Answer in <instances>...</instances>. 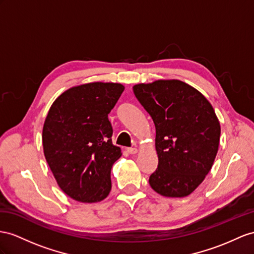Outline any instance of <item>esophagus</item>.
Segmentation results:
<instances>
[{"label":"esophagus","mask_w":254,"mask_h":254,"mask_svg":"<svg viewBox=\"0 0 254 254\" xmlns=\"http://www.w3.org/2000/svg\"><path fill=\"white\" fill-rule=\"evenodd\" d=\"M127 151L129 154H135L136 152H137V149H136V148H127Z\"/></svg>","instance_id":"obj_1"}]
</instances>
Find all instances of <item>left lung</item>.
I'll return each mask as SVG.
<instances>
[{
    "label": "left lung",
    "instance_id": "8db88e82",
    "mask_svg": "<svg viewBox=\"0 0 254 254\" xmlns=\"http://www.w3.org/2000/svg\"><path fill=\"white\" fill-rule=\"evenodd\" d=\"M133 91L155 127L159 164L149 184L163 196H188L203 183L218 152L221 128L211 104L175 79L135 84Z\"/></svg>",
    "mask_w": 254,
    "mask_h": 254
}]
</instances>
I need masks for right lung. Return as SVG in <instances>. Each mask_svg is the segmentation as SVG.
Masks as SVG:
<instances>
[{
    "mask_svg": "<svg viewBox=\"0 0 254 254\" xmlns=\"http://www.w3.org/2000/svg\"><path fill=\"white\" fill-rule=\"evenodd\" d=\"M125 87L91 82L65 91L51 105L43 127V147L58 185L69 197L95 203L112 190L110 172L121 157L113 145L108 114Z\"/></svg>",
    "mask_w": 254,
    "mask_h": 254,
    "instance_id": "obj_1",
    "label": "right lung"
}]
</instances>
